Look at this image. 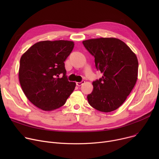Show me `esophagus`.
I'll list each match as a JSON object with an SVG mask.
<instances>
[{
	"mask_svg": "<svg viewBox=\"0 0 159 159\" xmlns=\"http://www.w3.org/2000/svg\"><path fill=\"white\" fill-rule=\"evenodd\" d=\"M84 82H85L84 80H82V81H80V82H76V84H77L78 86H82L83 84H84Z\"/></svg>",
	"mask_w": 159,
	"mask_h": 159,
	"instance_id": "34e87169",
	"label": "esophagus"
}]
</instances>
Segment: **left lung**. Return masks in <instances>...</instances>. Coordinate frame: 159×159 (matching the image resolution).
<instances>
[{
    "mask_svg": "<svg viewBox=\"0 0 159 159\" xmlns=\"http://www.w3.org/2000/svg\"><path fill=\"white\" fill-rule=\"evenodd\" d=\"M95 58V67L103 75L93 82V90L88 95L91 106L102 112H111L126 101L137 80V56L122 40L99 38L82 42Z\"/></svg>",
    "mask_w": 159,
    "mask_h": 159,
    "instance_id": "8db88e82",
    "label": "left lung"
}]
</instances>
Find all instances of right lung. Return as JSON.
Returning <instances> with one entry per match:
<instances>
[{
  "mask_svg": "<svg viewBox=\"0 0 159 159\" xmlns=\"http://www.w3.org/2000/svg\"><path fill=\"white\" fill-rule=\"evenodd\" d=\"M73 47L72 41H41L21 57V88L29 101L40 109L52 111L62 106L75 89L76 84L68 80L64 64Z\"/></svg>",
  "mask_w": 159,
  "mask_h": 159,
  "instance_id": "obj_1",
  "label": "right lung"
}]
</instances>
